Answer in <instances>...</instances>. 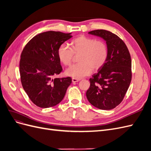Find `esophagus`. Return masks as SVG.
I'll list each match as a JSON object with an SVG mask.
<instances>
[{
	"label": "esophagus",
	"mask_w": 151,
	"mask_h": 151,
	"mask_svg": "<svg viewBox=\"0 0 151 151\" xmlns=\"http://www.w3.org/2000/svg\"><path fill=\"white\" fill-rule=\"evenodd\" d=\"M72 83H77V82L80 81V79H75V78H72Z\"/></svg>",
	"instance_id": "34e87169"
}]
</instances>
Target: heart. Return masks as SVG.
<instances>
[{"label":"heart","mask_w":151,"mask_h":151,"mask_svg":"<svg viewBox=\"0 0 151 151\" xmlns=\"http://www.w3.org/2000/svg\"><path fill=\"white\" fill-rule=\"evenodd\" d=\"M71 48L65 43L59 46L57 55L64 65H70L74 55H79V63L73 65L65 71L66 75L80 79L99 69L106 61L108 47L104 42L81 35L72 41Z\"/></svg>","instance_id":"b5f03b06"}]
</instances>
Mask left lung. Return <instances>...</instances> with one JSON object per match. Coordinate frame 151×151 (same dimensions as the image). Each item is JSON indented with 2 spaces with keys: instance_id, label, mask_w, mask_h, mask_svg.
Masks as SVG:
<instances>
[{
  "instance_id": "1",
  "label": "left lung",
  "mask_w": 151,
  "mask_h": 151,
  "mask_svg": "<svg viewBox=\"0 0 151 151\" xmlns=\"http://www.w3.org/2000/svg\"><path fill=\"white\" fill-rule=\"evenodd\" d=\"M89 34L106 41L108 54L104 64L89 79L86 97L96 108L109 110L120 104L129 89L132 80L130 54L123 41L110 31L96 29Z\"/></svg>"
}]
</instances>
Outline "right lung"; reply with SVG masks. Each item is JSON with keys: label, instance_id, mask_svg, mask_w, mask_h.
<instances>
[{"label": "right lung", "instance_id": "1", "mask_svg": "<svg viewBox=\"0 0 151 151\" xmlns=\"http://www.w3.org/2000/svg\"><path fill=\"white\" fill-rule=\"evenodd\" d=\"M70 34L44 32L34 36L22 50L21 82L31 101L38 107L50 108L61 102L72 83L70 77L53 79L62 71L58 48L72 37Z\"/></svg>", "mask_w": 151, "mask_h": 151}]
</instances>
